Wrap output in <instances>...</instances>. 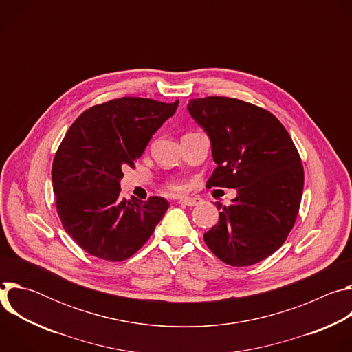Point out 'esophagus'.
Segmentation results:
<instances>
[{"instance_id": "esophagus-1", "label": "esophagus", "mask_w": 352, "mask_h": 352, "mask_svg": "<svg viewBox=\"0 0 352 352\" xmlns=\"http://www.w3.org/2000/svg\"><path fill=\"white\" fill-rule=\"evenodd\" d=\"M178 204L185 205V206H197L202 204V199L200 197H181L178 200Z\"/></svg>"}]
</instances>
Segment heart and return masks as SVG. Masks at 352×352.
I'll use <instances>...</instances> for the list:
<instances>
[{"mask_svg": "<svg viewBox=\"0 0 352 352\" xmlns=\"http://www.w3.org/2000/svg\"><path fill=\"white\" fill-rule=\"evenodd\" d=\"M168 189L173 192H181L184 189V186L179 182H171V184H168Z\"/></svg>", "mask_w": 352, "mask_h": 352, "instance_id": "1", "label": "heart"}]
</instances>
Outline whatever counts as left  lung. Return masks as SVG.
Here are the masks:
<instances>
[{"label":"left lung","mask_w":352,"mask_h":352,"mask_svg":"<svg viewBox=\"0 0 352 352\" xmlns=\"http://www.w3.org/2000/svg\"><path fill=\"white\" fill-rule=\"evenodd\" d=\"M210 138L217 164L209 188H235L230 206L217 202L219 223L204 238L231 266L255 265L285 242L304 190V167L283 124L267 110L238 98L210 96L188 103Z\"/></svg>","instance_id":"left-lung-1"}]
</instances>
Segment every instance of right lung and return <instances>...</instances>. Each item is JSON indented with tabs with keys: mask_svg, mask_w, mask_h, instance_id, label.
<instances>
[{
	"mask_svg": "<svg viewBox=\"0 0 352 352\" xmlns=\"http://www.w3.org/2000/svg\"><path fill=\"white\" fill-rule=\"evenodd\" d=\"M178 103L114 98L82 113L65 133L52 170L56 206L64 230L89 255L131 258L166 214L164 197L122 199L120 181Z\"/></svg>",
	"mask_w": 352,
	"mask_h": 352,
	"instance_id": "add662e5",
	"label": "right lung"
}]
</instances>
